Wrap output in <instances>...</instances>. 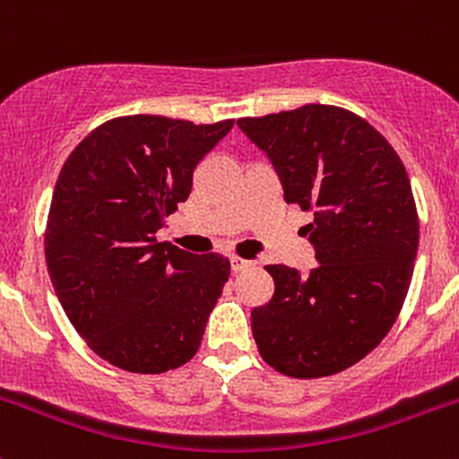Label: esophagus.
Listing matches in <instances>:
<instances>
[{
  "mask_svg": "<svg viewBox=\"0 0 459 459\" xmlns=\"http://www.w3.org/2000/svg\"><path fill=\"white\" fill-rule=\"evenodd\" d=\"M251 266V262L248 259H242V257H230V271L233 273H239L244 271V268Z\"/></svg>",
  "mask_w": 459,
  "mask_h": 459,
  "instance_id": "esophagus-1",
  "label": "esophagus"
}]
</instances>
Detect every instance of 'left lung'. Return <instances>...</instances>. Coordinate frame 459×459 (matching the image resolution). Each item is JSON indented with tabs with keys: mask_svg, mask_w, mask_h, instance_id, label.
Wrapping results in <instances>:
<instances>
[{
	"mask_svg": "<svg viewBox=\"0 0 459 459\" xmlns=\"http://www.w3.org/2000/svg\"><path fill=\"white\" fill-rule=\"evenodd\" d=\"M238 126L271 160L286 204L313 212L317 266L266 271L275 293L253 308L259 355L289 377L340 373L391 331L409 293L420 221L404 164L355 113L307 104Z\"/></svg>",
	"mask_w": 459,
	"mask_h": 459,
	"instance_id": "left-lung-1",
	"label": "left lung"
}]
</instances>
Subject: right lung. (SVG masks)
Here are the masks:
<instances>
[{
	"label": "right lung",
	"mask_w": 459,
	"mask_h": 459,
	"mask_svg": "<svg viewBox=\"0 0 459 459\" xmlns=\"http://www.w3.org/2000/svg\"><path fill=\"white\" fill-rule=\"evenodd\" d=\"M230 128L233 119L128 115L97 126L62 166L44 235L48 275L75 331L113 367L164 373L200 349L230 264L155 233Z\"/></svg>",
	"instance_id": "right-lung-1"
}]
</instances>
